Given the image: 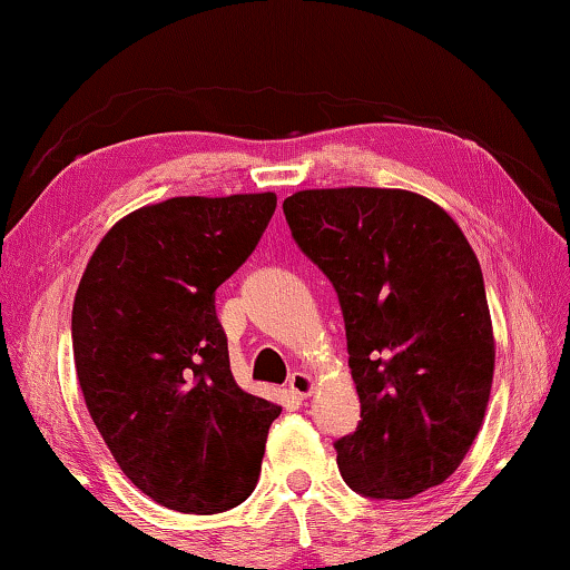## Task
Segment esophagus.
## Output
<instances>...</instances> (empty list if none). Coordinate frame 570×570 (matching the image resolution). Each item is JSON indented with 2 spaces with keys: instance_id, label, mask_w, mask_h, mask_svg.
Masks as SVG:
<instances>
[{
  "instance_id": "esophagus-1",
  "label": "esophagus",
  "mask_w": 570,
  "mask_h": 570,
  "mask_svg": "<svg viewBox=\"0 0 570 570\" xmlns=\"http://www.w3.org/2000/svg\"><path fill=\"white\" fill-rule=\"evenodd\" d=\"M288 389H292V394L304 399V396L312 394L314 379L309 376V373H304V371H294L292 379H288Z\"/></svg>"
}]
</instances>
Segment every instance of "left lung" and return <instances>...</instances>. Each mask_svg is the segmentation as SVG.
I'll list each match as a JSON object with an SVG mask.
<instances>
[{
  "instance_id": "1",
  "label": "left lung",
  "mask_w": 570,
  "mask_h": 570,
  "mask_svg": "<svg viewBox=\"0 0 570 570\" xmlns=\"http://www.w3.org/2000/svg\"><path fill=\"white\" fill-rule=\"evenodd\" d=\"M292 237L333 282L361 422L335 443L347 487L410 499L469 453L494 379L479 258L443 207L404 189H307Z\"/></svg>"
}]
</instances>
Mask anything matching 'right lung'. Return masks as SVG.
I'll return each mask as SVG.
<instances>
[{
	"mask_svg": "<svg viewBox=\"0 0 570 570\" xmlns=\"http://www.w3.org/2000/svg\"><path fill=\"white\" fill-rule=\"evenodd\" d=\"M276 194L174 197L122 217L73 299L83 402L153 502L217 514L250 497L282 406L235 384L215 292L261 240Z\"/></svg>",
	"mask_w": 570,
	"mask_h": 570,
	"instance_id": "right-lung-1",
	"label": "right lung"
}]
</instances>
